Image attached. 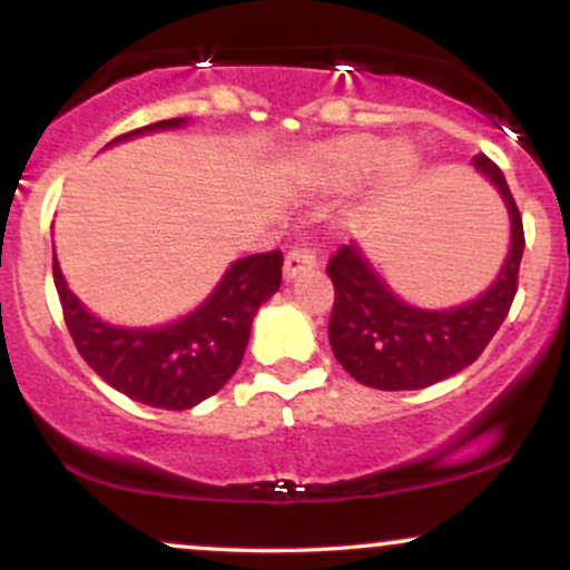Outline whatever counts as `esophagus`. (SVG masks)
I'll return each mask as SVG.
<instances>
[{
    "instance_id": "esophagus-1",
    "label": "esophagus",
    "mask_w": 570,
    "mask_h": 570,
    "mask_svg": "<svg viewBox=\"0 0 570 570\" xmlns=\"http://www.w3.org/2000/svg\"><path fill=\"white\" fill-rule=\"evenodd\" d=\"M316 267V254L307 252V248H292L284 259V281H294L305 273H311Z\"/></svg>"
}]
</instances>
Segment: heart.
<instances>
[{
    "label": "heart",
    "instance_id": "heart-1",
    "mask_svg": "<svg viewBox=\"0 0 570 570\" xmlns=\"http://www.w3.org/2000/svg\"><path fill=\"white\" fill-rule=\"evenodd\" d=\"M417 155L407 141H394L383 147L381 141L364 134L340 136L307 149L303 158L305 176L318 189H345L362 181L372 168L383 181H402L415 171Z\"/></svg>",
    "mask_w": 570,
    "mask_h": 570
}]
</instances>
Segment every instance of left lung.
I'll return each instance as SVG.
<instances>
[{
  "label": "left lung",
  "mask_w": 570,
  "mask_h": 570,
  "mask_svg": "<svg viewBox=\"0 0 570 570\" xmlns=\"http://www.w3.org/2000/svg\"><path fill=\"white\" fill-rule=\"evenodd\" d=\"M472 163L499 189L512 227L499 276L474 299L453 307L412 305L385 284L356 240L330 259L326 276L335 286L330 345L353 381L381 391L426 389L476 362L507 318L525 248L522 217L501 168L482 153Z\"/></svg>",
  "instance_id": "obj_1"
}]
</instances>
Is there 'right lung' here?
I'll return each instance as SVG.
<instances>
[{
    "instance_id": "1",
    "label": "right lung",
    "mask_w": 570,
    "mask_h": 570,
    "mask_svg": "<svg viewBox=\"0 0 570 570\" xmlns=\"http://www.w3.org/2000/svg\"><path fill=\"white\" fill-rule=\"evenodd\" d=\"M187 126V117L160 120L117 136L112 144ZM281 252L235 259L203 303L160 326H120L94 316L69 289L53 248V281L69 335L101 381L134 402L189 410L214 396L244 358L259 305L281 286Z\"/></svg>"
}]
</instances>
